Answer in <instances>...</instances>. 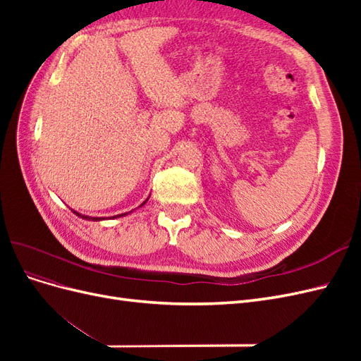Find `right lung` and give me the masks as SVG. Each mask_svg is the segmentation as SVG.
Returning <instances> with one entry per match:
<instances>
[{"label": "right lung", "instance_id": "obj_1", "mask_svg": "<svg viewBox=\"0 0 361 361\" xmlns=\"http://www.w3.org/2000/svg\"><path fill=\"white\" fill-rule=\"evenodd\" d=\"M145 204V203H143ZM73 214H76L78 216H81V218H85V220H92V221H99V220H102V218H94V216H85V215H81V214H78V212H75L73 211ZM122 215H125V214H122Z\"/></svg>", "mask_w": 361, "mask_h": 361}]
</instances>
